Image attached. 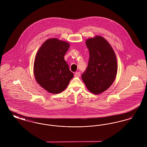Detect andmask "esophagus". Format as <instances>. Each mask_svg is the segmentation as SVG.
I'll list each match as a JSON object with an SVG mask.
<instances>
[{
	"mask_svg": "<svg viewBox=\"0 0 147 147\" xmlns=\"http://www.w3.org/2000/svg\"><path fill=\"white\" fill-rule=\"evenodd\" d=\"M74 76L76 77H79L80 76V73L79 71H77L74 74Z\"/></svg>",
	"mask_w": 147,
	"mask_h": 147,
	"instance_id": "esophagus-1",
	"label": "esophagus"
}]
</instances>
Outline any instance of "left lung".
Wrapping results in <instances>:
<instances>
[{
    "label": "left lung",
    "mask_w": 147,
    "mask_h": 147,
    "mask_svg": "<svg viewBox=\"0 0 147 147\" xmlns=\"http://www.w3.org/2000/svg\"><path fill=\"white\" fill-rule=\"evenodd\" d=\"M85 43L90 57L82 78L89 91L99 94L109 89L115 80L118 68L116 57L111 46L101 36L89 38Z\"/></svg>",
    "instance_id": "8db88e82"
}]
</instances>
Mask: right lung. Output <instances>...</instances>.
<instances>
[{"label":"right lung","instance_id":"add662e5","mask_svg":"<svg viewBox=\"0 0 147 147\" xmlns=\"http://www.w3.org/2000/svg\"><path fill=\"white\" fill-rule=\"evenodd\" d=\"M69 47L68 42L51 38L43 42L35 56V79L49 93L64 91L74 76L64 58Z\"/></svg>","mask_w":147,"mask_h":147}]
</instances>
